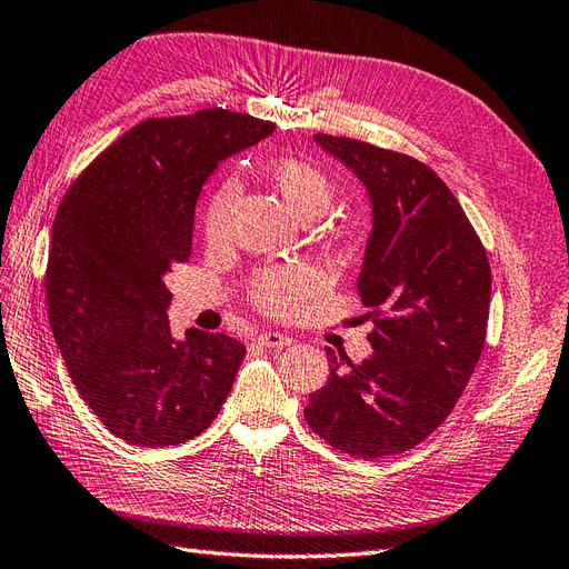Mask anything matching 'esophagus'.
Segmentation results:
<instances>
[{
    "label": "esophagus",
    "mask_w": 569,
    "mask_h": 569,
    "mask_svg": "<svg viewBox=\"0 0 569 569\" xmlns=\"http://www.w3.org/2000/svg\"><path fill=\"white\" fill-rule=\"evenodd\" d=\"M257 341L259 343H264V346H269V348H283V346H290L293 343V339L288 337V333H281V331H259V337H257Z\"/></svg>",
    "instance_id": "34e87169"
}]
</instances>
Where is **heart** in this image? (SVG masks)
Wrapping results in <instances>:
<instances>
[{"label": "heart", "mask_w": 569, "mask_h": 569, "mask_svg": "<svg viewBox=\"0 0 569 569\" xmlns=\"http://www.w3.org/2000/svg\"><path fill=\"white\" fill-rule=\"evenodd\" d=\"M269 182L276 192L281 194L286 209L300 221L305 218L322 216L333 197L331 180L325 170L308 163V160L298 158H283L276 160L269 168ZM238 187L236 182L223 184L213 199L209 201V209L203 213V232L209 240H218L223 236L226 218L230 211V203L236 199ZM317 286L315 273L300 267L288 269H271L257 276L252 286V298L269 312H290L298 308V302L308 298Z\"/></svg>", "instance_id": "b5f03b06"}]
</instances>
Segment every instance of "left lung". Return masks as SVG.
Returning <instances> with one entry per match:
<instances>
[{
  "mask_svg": "<svg viewBox=\"0 0 569 569\" xmlns=\"http://www.w3.org/2000/svg\"><path fill=\"white\" fill-rule=\"evenodd\" d=\"M362 182L372 228L358 296L372 312V356L329 358L308 426L346 455L377 459L423 442L455 409L486 343L490 264L449 187L420 160L317 134Z\"/></svg>",
  "mask_w": 569,
  "mask_h": 569,
  "instance_id": "8db88e82",
  "label": "left lung"
}]
</instances>
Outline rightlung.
I'll list each match as a JSON object with an SVG mask.
<instances>
[{
	"mask_svg": "<svg viewBox=\"0 0 569 569\" xmlns=\"http://www.w3.org/2000/svg\"><path fill=\"white\" fill-rule=\"evenodd\" d=\"M273 124L223 108L143 120L69 187L48 254V317L81 399L112 435L174 447L221 411L244 346L189 329L174 341L166 273L192 252L203 182Z\"/></svg>",
	"mask_w": 569,
	"mask_h": 569,
	"instance_id": "obj_1",
	"label": "right lung"
}]
</instances>
